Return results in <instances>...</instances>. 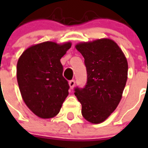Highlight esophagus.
I'll return each mask as SVG.
<instances>
[{
  "mask_svg": "<svg viewBox=\"0 0 148 148\" xmlns=\"http://www.w3.org/2000/svg\"><path fill=\"white\" fill-rule=\"evenodd\" d=\"M69 86L71 89H74V86H75V81H74V80H71V81H69Z\"/></svg>",
  "mask_w": 148,
  "mask_h": 148,
  "instance_id": "esophagus-1",
  "label": "esophagus"
}]
</instances>
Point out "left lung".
I'll return each instance as SVG.
<instances>
[{
    "instance_id": "obj_1",
    "label": "left lung",
    "mask_w": 148,
    "mask_h": 148,
    "mask_svg": "<svg viewBox=\"0 0 148 148\" xmlns=\"http://www.w3.org/2000/svg\"><path fill=\"white\" fill-rule=\"evenodd\" d=\"M87 67L85 88H75L82 105L81 114L91 124H100L114 111L122 98L127 80L128 64L117 43L109 38L75 45Z\"/></svg>"
}]
</instances>
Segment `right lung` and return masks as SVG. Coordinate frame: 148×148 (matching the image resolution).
<instances>
[{
	"mask_svg": "<svg viewBox=\"0 0 148 148\" xmlns=\"http://www.w3.org/2000/svg\"><path fill=\"white\" fill-rule=\"evenodd\" d=\"M71 47V42L45 41L27 48L18 59L17 80L21 97L40 118L55 117L69 94L60 60Z\"/></svg>",
	"mask_w": 148,
	"mask_h": 148,
	"instance_id": "obj_1",
	"label": "right lung"
}]
</instances>
